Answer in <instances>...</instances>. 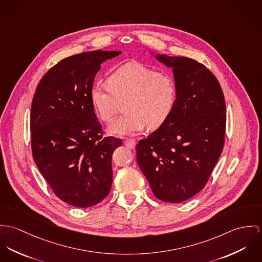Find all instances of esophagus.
I'll return each mask as SVG.
<instances>
[{"label":"esophagus","instance_id":"esophagus-1","mask_svg":"<svg viewBox=\"0 0 262 262\" xmlns=\"http://www.w3.org/2000/svg\"><path fill=\"white\" fill-rule=\"evenodd\" d=\"M123 143L128 148H132V149H134L136 146V141L133 139H126V140H124Z\"/></svg>","mask_w":262,"mask_h":262}]
</instances>
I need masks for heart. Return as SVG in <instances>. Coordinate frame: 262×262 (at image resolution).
<instances>
[{"mask_svg":"<svg viewBox=\"0 0 262 262\" xmlns=\"http://www.w3.org/2000/svg\"><path fill=\"white\" fill-rule=\"evenodd\" d=\"M108 85L95 83L90 100L103 121H111L123 102V116L110 126L113 135L127 136L161 126L171 115L176 101L173 79L163 72L152 71L138 62H128L116 69L107 79Z\"/></svg>","mask_w":262,"mask_h":262,"instance_id":"1","label":"heart"}]
</instances>
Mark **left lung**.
<instances>
[{"instance_id": "8db88e82", "label": "left lung", "mask_w": 262, "mask_h": 262, "mask_svg": "<svg viewBox=\"0 0 262 262\" xmlns=\"http://www.w3.org/2000/svg\"><path fill=\"white\" fill-rule=\"evenodd\" d=\"M149 53L172 68L176 101L167 120L137 145V161L158 199L181 203L203 189L218 162L225 137V99L203 64Z\"/></svg>"}]
</instances>
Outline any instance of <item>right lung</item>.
<instances>
[{
  "label": "right lung",
  "instance_id": "1",
  "mask_svg": "<svg viewBox=\"0 0 262 262\" xmlns=\"http://www.w3.org/2000/svg\"><path fill=\"white\" fill-rule=\"evenodd\" d=\"M120 53L95 50L63 59L43 76L33 97L34 161L59 199L75 207L96 205L111 191L112 157L122 142L101 138L90 89L100 65Z\"/></svg>",
  "mask_w": 262,
  "mask_h": 262
}]
</instances>
